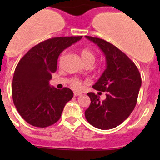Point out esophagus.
Returning a JSON list of instances; mask_svg holds the SVG:
<instances>
[{
  "instance_id": "1",
  "label": "esophagus",
  "mask_w": 160,
  "mask_h": 160,
  "mask_svg": "<svg viewBox=\"0 0 160 160\" xmlns=\"http://www.w3.org/2000/svg\"><path fill=\"white\" fill-rule=\"evenodd\" d=\"M73 94H74V96H80V95H81L82 93H80V92L75 91V92H74V93H73Z\"/></svg>"
}]
</instances>
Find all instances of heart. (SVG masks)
Listing matches in <instances>:
<instances>
[{
  "label": "heart",
  "mask_w": 160,
  "mask_h": 160,
  "mask_svg": "<svg viewBox=\"0 0 160 160\" xmlns=\"http://www.w3.org/2000/svg\"><path fill=\"white\" fill-rule=\"evenodd\" d=\"M80 56H81V59L83 60V63L86 64H91L93 65L94 63L95 60H96L97 56L91 49H88V48H84L80 51ZM64 56V52L61 53L60 56H59V62H61L62 58ZM70 86L72 87L73 89L79 90L82 87V81L80 79L73 78L70 81Z\"/></svg>",
  "instance_id": "b5f03b06"
}]
</instances>
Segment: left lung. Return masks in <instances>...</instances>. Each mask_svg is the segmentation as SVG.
Listing matches in <instances>:
<instances>
[{
    "label": "left lung",
    "instance_id": "1",
    "mask_svg": "<svg viewBox=\"0 0 160 160\" xmlns=\"http://www.w3.org/2000/svg\"><path fill=\"white\" fill-rule=\"evenodd\" d=\"M104 52L105 70L93 88L106 92V98L100 100L94 93H88L90 104L85 117L91 125L99 129L115 128L122 123L135 108L142 85L140 72L135 64L120 49L108 42L88 36Z\"/></svg>",
    "mask_w": 160,
    "mask_h": 160
}]
</instances>
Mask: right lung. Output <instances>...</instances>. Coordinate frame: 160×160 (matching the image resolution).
I'll return each instance as SVG.
<instances>
[{
	"mask_svg": "<svg viewBox=\"0 0 160 160\" xmlns=\"http://www.w3.org/2000/svg\"><path fill=\"white\" fill-rule=\"evenodd\" d=\"M83 36L55 37L32 47L18 63L12 81L14 106L30 125L46 128L60 118L66 104L73 97L70 88L50 87L59 54Z\"/></svg>",
	"mask_w": 160,
	"mask_h": 160,
	"instance_id": "right-lung-1",
	"label": "right lung"
}]
</instances>
